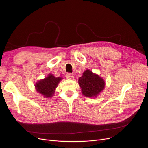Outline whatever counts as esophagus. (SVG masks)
I'll return each mask as SVG.
<instances>
[{"mask_svg": "<svg viewBox=\"0 0 148 148\" xmlns=\"http://www.w3.org/2000/svg\"><path fill=\"white\" fill-rule=\"evenodd\" d=\"M66 77L67 79H73V75L71 73H67L66 75Z\"/></svg>", "mask_w": 148, "mask_h": 148, "instance_id": "34e87169", "label": "esophagus"}]
</instances>
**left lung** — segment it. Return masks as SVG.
<instances>
[{
    "label": "left lung",
    "mask_w": 148,
    "mask_h": 148,
    "mask_svg": "<svg viewBox=\"0 0 148 148\" xmlns=\"http://www.w3.org/2000/svg\"><path fill=\"white\" fill-rule=\"evenodd\" d=\"M79 84L82 92L87 97H96L105 88V81L97 75L90 70L85 71L79 78Z\"/></svg>",
    "instance_id": "1"
}]
</instances>
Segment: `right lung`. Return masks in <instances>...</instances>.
Masks as SVG:
<instances>
[{
  "label": "right lung",
  "mask_w": 148,
  "mask_h": 148,
  "mask_svg": "<svg viewBox=\"0 0 148 148\" xmlns=\"http://www.w3.org/2000/svg\"><path fill=\"white\" fill-rule=\"evenodd\" d=\"M61 80V77H56L52 74H49L47 77L36 84V90L45 97H51L53 95L58 84Z\"/></svg>",
  "instance_id": "right-lung-1"
}]
</instances>
